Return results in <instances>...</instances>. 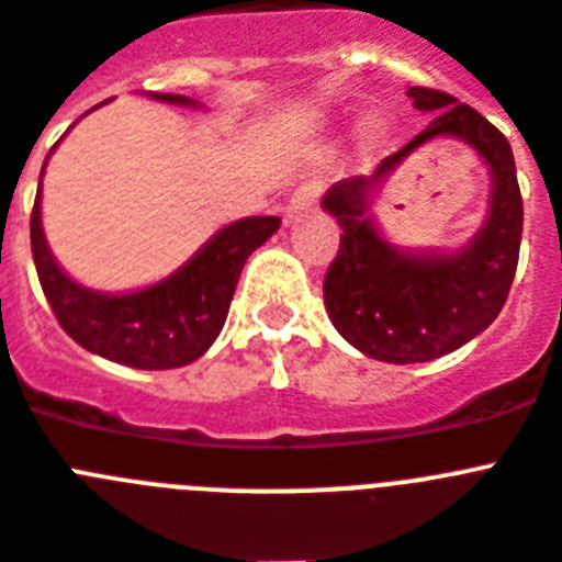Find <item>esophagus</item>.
I'll return each instance as SVG.
<instances>
[{
    "mask_svg": "<svg viewBox=\"0 0 562 562\" xmlns=\"http://www.w3.org/2000/svg\"><path fill=\"white\" fill-rule=\"evenodd\" d=\"M317 200H319L317 182H303V186L291 193L289 209H285V220H289V223H296L300 216L317 209Z\"/></svg>",
    "mask_w": 562,
    "mask_h": 562,
    "instance_id": "1",
    "label": "esophagus"
}]
</instances>
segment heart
I'll return each mask as SVG.
<instances>
[{"label": "heart", "instance_id": "obj_1", "mask_svg": "<svg viewBox=\"0 0 562 562\" xmlns=\"http://www.w3.org/2000/svg\"><path fill=\"white\" fill-rule=\"evenodd\" d=\"M389 134V120L383 113H366L360 122V143L362 145H376L383 143V136Z\"/></svg>", "mask_w": 562, "mask_h": 562}]
</instances>
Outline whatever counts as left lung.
<instances>
[{
    "instance_id": "1",
    "label": "left lung",
    "mask_w": 562,
    "mask_h": 562,
    "mask_svg": "<svg viewBox=\"0 0 562 562\" xmlns=\"http://www.w3.org/2000/svg\"><path fill=\"white\" fill-rule=\"evenodd\" d=\"M408 97L434 120L371 177L342 179L323 196V211L342 228L339 254L325 273V311L357 351L397 366L457 351L497 319L522 237V196L506 136L449 93L408 88ZM434 138L469 144L493 182L484 225L451 252L391 244L373 214L393 171Z\"/></svg>"
}]
</instances>
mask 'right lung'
<instances>
[{
	"label": "right lung",
	"mask_w": 562,
	"mask_h": 562,
	"mask_svg": "<svg viewBox=\"0 0 562 562\" xmlns=\"http://www.w3.org/2000/svg\"><path fill=\"white\" fill-rule=\"evenodd\" d=\"M148 99L191 111L202 108V102L179 93L148 91ZM102 105H108V99L91 111ZM42 173L31 214L33 262L42 291L68 337L91 353L131 369L162 371L200 360L223 331L245 259L277 234L280 216H245L223 225L168 277L145 289L108 294L77 282L56 262L42 228Z\"/></svg>",
	"instance_id": "right-lung-1"
}]
</instances>
